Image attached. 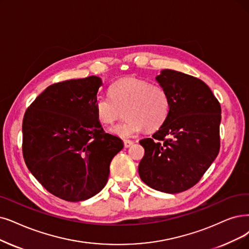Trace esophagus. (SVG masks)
I'll list each match as a JSON object with an SVG mask.
<instances>
[{
	"instance_id": "esophagus-1",
	"label": "esophagus",
	"mask_w": 249,
	"mask_h": 249,
	"mask_svg": "<svg viewBox=\"0 0 249 249\" xmlns=\"http://www.w3.org/2000/svg\"><path fill=\"white\" fill-rule=\"evenodd\" d=\"M124 147H125V148H128V147H131V146L134 144V142L131 141V140H124Z\"/></svg>"
}]
</instances>
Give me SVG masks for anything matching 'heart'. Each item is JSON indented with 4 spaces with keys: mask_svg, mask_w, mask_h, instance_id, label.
I'll return each mask as SVG.
<instances>
[{
    "mask_svg": "<svg viewBox=\"0 0 249 249\" xmlns=\"http://www.w3.org/2000/svg\"><path fill=\"white\" fill-rule=\"evenodd\" d=\"M94 105L99 122L104 124H112L125 110L124 121L109 128L112 135L125 139L140 134L145 127L148 131L160 127L170 112L171 101L160 86L127 77L110 87V95H98Z\"/></svg>",
    "mask_w": 249,
    "mask_h": 249,
    "instance_id": "b5f03b06",
    "label": "heart"
}]
</instances>
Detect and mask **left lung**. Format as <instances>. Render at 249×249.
Wrapping results in <instances>:
<instances>
[{
    "instance_id": "8db88e82",
    "label": "left lung",
    "mask_w": 249,
    "mask_h": 249,
    "mask_svg": "<svg viewBox=\"0 0 249 249\" xmlns=\"http://www.w3.org/2000/svg\"><path fill=\"white\" fill-rule=\"evenodd\" d=\"M157 83L168 94L170 112L152 138L142 139L141 180L176 194L199 182L220 151L221 105L201 79L164 69Z\"/></svg>"
}]
</instances>
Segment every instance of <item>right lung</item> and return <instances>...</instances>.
<instances>
[{"mask_svg":"<svg viewBox=\"0 0 249 249\" xmlns=\"http://www.w3.org/2000/svg\"><path fill=\"white\" fill-rule=\"evenodd\" d=\"M101 86L95 75L49 86L23 117L26 166L46 190L66 201L87 200L100 192L112 158L124 148L97 117L94 103Z\"/></svg>","mask_w":249,"mask_h":249,"instance_id":"right-lung-1","label":"right lung"}]
</instances>
